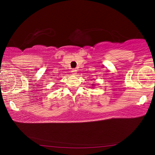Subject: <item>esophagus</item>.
Wrapping results in <instances>:
<instances>
[{
  "label": "esophagus",
  "instance_id": "34e87169",
  "mask_svg": "<svg viewBox=\"0 0 155 155\" xmlns=\"http://www.w3.org/2000/svg\"><path fill=\"white\" fill-rule=\"evenodd\" d=\"M71 72H72V73L75 75V74H76V73H77V70H76V69H72Z\"/></svg>",
  "mask_w": 155,
  "mask_h": 155
}]
</instances>
